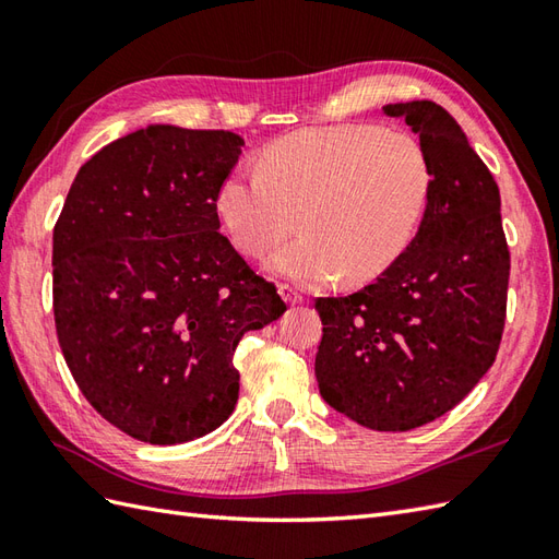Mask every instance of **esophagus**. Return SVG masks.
Masks as SVG:
<instances>
[{"label": "esophagus", "instance_id": "obj_1", "mask_svg": "<svg viewBox=\"0 0 559 559\" xmlns=\"http://www.w3.org/2000/svg\"><path fill=\"white\" fill-rule=\"evenodd\" d=\"M278 293H281V298L286 300V302H290V305H300V302H305V295H302V290H300V288H295V286H290V283H281V286H278Z\"/></svg>", "mask_w": 559, "mask_h": 559}]
</instances>
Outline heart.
<instances>
[{
  "instance_id": "1",
  "label": "heart",
  "mask_w": 559,
  "mask_h": 559,
  "mask_svg": "<svg viewBox=\"0 0 559 559\" xmlns=\"http://www.w3.org/2000/svg\"><path fill=\"white\" fill-rule=\"evenodd\" d=\"M432 192V168L418 139L377 124L307 127L273 141L261 168H237L216 192L218 216L245 254L271 252L295 228L300 237L269 259L298 283H367L413 240Z\"/></svg>"
}]
</instances>
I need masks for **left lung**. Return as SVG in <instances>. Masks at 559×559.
I'll list each match as a JSON object with an SVG mask.
<instances>
[{
    "label": "left lung",
    "mask_w": 559,
    "mask_h": 559,
    "mask_svg": "<svg viewBox=\"0 0 559 559\" xmlns=\"http://www.w3.org/2000/svg\"><path fill=\"white\" fill-rule=\"evenodd\" d=\"M420 136L432 192L418 235L370 286L314 302V372L331 408L379 432L437 420L500 350L509 247L500 189L454 117L432 100L384 105Z\"/></svg>",
    "instance_id": "8db88e82"
}]
</instances>
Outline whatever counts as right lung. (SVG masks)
Returning <instances> with one entry per match:
<instances>
[{
	"mask_svg": "<svg viewBox=\"0 0 559 559\" xmlns=\"http://www.w3.org/2000/svg\"><path fill=\"white\" fill-rule=\"evenodd\" d=\"M242 146L223 129H139L81 165L55 223L59 348L91 406L139 442L228 420L237 343L286 312L218 233L216 192Z\"/></svg>",
	"mask_w": 559,
	"mask_h": 559,
	"instance_id": "obj_1",
	"label": "right lung"
}]
</instances>
